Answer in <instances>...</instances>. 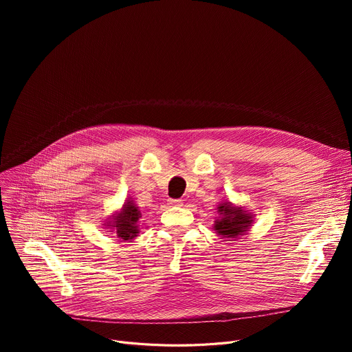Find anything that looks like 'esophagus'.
I'll return each instance as SVG.
<instances>
[{"mask_svg": "<svg viewBox=\"0 0 352 352\" xmlns=\"http://www.w3.org/2000/svg\"><path fill=\"white\" fill-rule=\"evenodd\" d=\"M170 204L175 206V207H181L184 202H182V199H170Z\"/></svg>", "mask_w": 352, "mask_h": 352, "instance_id": "esophagus-1", "label": "esophagus"}]
</instances>
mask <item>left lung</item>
I'll list each match as a JSON object with an SVG mask.
<instances>
[{
  "mask_svg": "<svg viewBox=\"0 0 352 352\" xmlns=\"http://www.w3.org/2000/svg\"><path fill=\"white\" fill-rule=\"evenodd\" d=\"M217 210L219 217L215 219L214 230L223 238H238L239 235H244L254 221L252 215L243 207H235L228 201L219 204Z\"/></svg>",
  "mask_w": 352,
  "mask_h": 352,
  "instance_id": "left-lung-1",
  "label": "left lung"
}]
</instances>
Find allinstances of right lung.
Masks as SVG:
<instances>
[{"instance_id":"1","label":"right lung","mask_w":352,"mask_h":352,"mask_svg":"<svg viewBox=\"0 0 352 352\" xmlns=\"http://www.w3.org/2000/svg\"><path fill=\"white\" fill-rule=\"evenodd\" d=\"M141 218V212L138 207L134 204L131 199H126L120 212H116L111 218L109 223H107L108 228L114 230L117 236L124 239V241H131L138 232V221Z\"/></svg>"}]
</instances>
